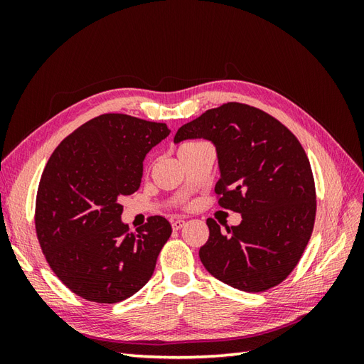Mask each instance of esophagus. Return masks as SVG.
I'll list each match as a JSON object with an SVG mask.
<instances>
[{
    "instance_id": "1",
    "label": "esophagus",
    "mask_w": 364,
    "mask_h": 364,
    "mask_svg": "<svg viewBox=\"0 0 364 364\" xmlns=\"http://www.w3.org/2000/svg\"><path fill=\"white\" fill-rule=\"evenodd\" d=\"M171 226H173L174 230H179L181 228L185 226V220H174V222L171 223Z\"/></svg>"
}]
</instances>
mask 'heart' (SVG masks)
<instances>
[{
    "label": "heart",
    "instance_id": "heart-1",
    "mask_svg": "<svg viewBox=\"0 0 364 364\" xmlns=\"http://www.w3.org/2000/svg\"><path fill=\"white\" fill-rule=\"evenodd\" d=\"M202 144H205L203 141H183V142H181L179 147H178L179 156L185 155V153H188V151L194 150L196 147H199V146H202Z\"/></svg>",
    "mask_w": 364,
    "mask_h": 364
}]
</instances>
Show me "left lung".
Returning <instances> with one entry per match:
<instances>
[{
    "mask_svg": "<svg viewBox=\"0 0 364 364\" xmlns=\"http://www.w3.org/2000/svg\"><path fill=\"white\" fill-rule=\"evenodd\" d=\"M193 138L215 144L217 202L243 218L226 232L206 220L205 269L249 293L281 284L302 258L316 220L314 178L299 139L274 117L237 102L209 109L174 135L176 142Z\"/></svg>",
    "mask_w": 364,
    "mask_h": 364,
    "instance_id": "8db88e82",
    "label": "left lung"
}]
</instances>
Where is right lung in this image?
I'll return each mask as SVG.
<instances>
[{"label":"right lung","mask_w":364,"mask_h":364,"mask_svg":"<svg viewBox=\"0 0 364 364\" xmlns=\"http://www.w3.org/2000/svg\"><path fill=\"white\" fill-rule=\"evenodd\" d=\"M168 134L165 123L103 114L65 138L43 168L36 235L54 274L83 299L124 301L155 272L171 225L151 215L129 232L118 199L139 188L142 161Z\"/></svg>","instance_id":"obj_1"}]
</instances>
